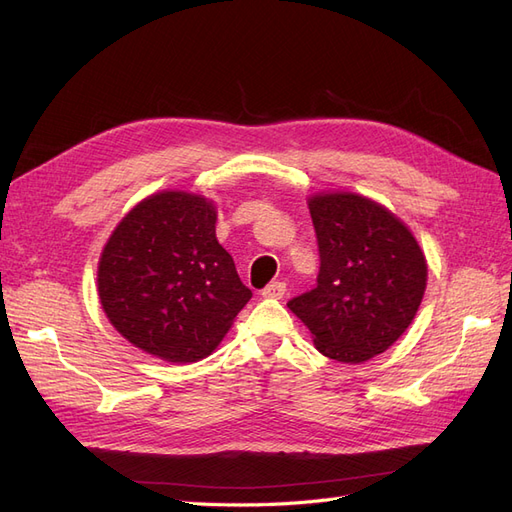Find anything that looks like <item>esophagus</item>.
I'll use <instances>...</instances> for the list:
<instances>
[{
	"label": "esophagus",
	"instance_id": "1",
	"mask_svg": "<svg viewBox=\"0 0 512 512\" xmlns=\"http://www.w3.org/2000/svg\"><path fill=\"white\" fill-rule=\"evenodd\" d=\"M286 292V284L284 282H271L267 288H262V297L265 299H282Z\"/></svg>",
	"mask_w": 512,
	"mask_h": 512
}]
</instances>
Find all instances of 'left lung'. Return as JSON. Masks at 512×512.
Instances as JSON below:
<instances>
[{"label": "left lung", "mask_w": 512, "mask_h": 512, "mask_svg": "<svg viewBox=\"0 0 512 512\" xmlns=\"http://www.w3.org/2000/svg\"><path fill=\"white\" fill-rule=\"evenodd\" d=\"M320 271L316 288L288 301L314 346L339 363L382 354L414 320L427 262L404 222L350 192L309 198Z\"/></svg>", "instance_id": "8db88e82"}]
</instances>
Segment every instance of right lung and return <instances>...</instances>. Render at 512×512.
<instances>
[{
	"label": "right lung",
	"instance_id": "obj_1",
	"mask_svg": "<svg viewBox=\"0 0 512 512\" xmlns=\"http://www.w3.org/2000/svg\"><path fill=\"white\" fill-rule=\"evenodd\" d=\"M211 200L160 192L113 230L98 265L104 314L130 344L168 363L209 356L252 299L215 237Z\"/></svg>",
	"mask_w": 512,
	"mask_h": 512
}]
</instances>
